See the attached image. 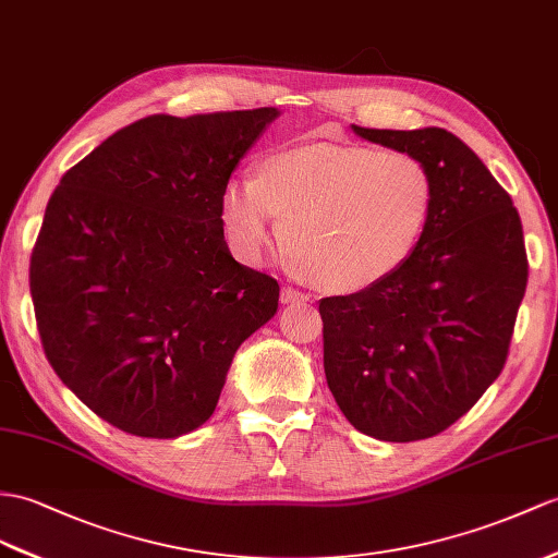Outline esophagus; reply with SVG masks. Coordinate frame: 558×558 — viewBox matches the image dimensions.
Returning a JSON list of instances; mask_svg holds the SVG:
<instances>
[{
    "instance_id": "esophagus-1",
    "label": "esophagus",
    "mask_w": 558,
    "mask_h": 558,
    "mask_svg": "<svg viewBox=\"0 0 558 558\" xmlns=\"http://www.w3.org/2000/svg\"><path fill=\"white\" fill-rule=\"evenodd\" d=\"M301 301H307L305 293H301V291L293 289V287H283V289H281V303H283V305L301 303Z\"/></svg>"
}]
</instances>
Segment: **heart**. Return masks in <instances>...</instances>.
<instances>
[{
	"instance_id": "1",
	"label": "heart",
	"mask_w": 558,
	"mask_h": 558,
	"mask_svg": "<svg viewBox=\"0 0 558 558\" xmlns=\"http://www.w3.org/2000/svg\"><path fill=\"white\" fill-rule=\"evenodd\" d=\"M433 194L428 168L412 154L303 144L263 158L257 180L229 182L222 222L243 260L263 263L283 236L295 269L315 287L357 293L412 255Z\"/></svg>"
}]
</instances>
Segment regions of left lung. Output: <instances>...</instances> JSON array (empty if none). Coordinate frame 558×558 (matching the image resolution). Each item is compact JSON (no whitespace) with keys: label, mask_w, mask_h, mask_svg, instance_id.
<instances>
[{"label":"left lung","mask_w":558,"mask_h":558,"mask_svg":"<svg viewBox=\"0 0 558 558\" xmlns=\"http://www.w3.org/2000/svg\"><path fill=\"white\" fill-rule=\"evenodd\" d=\"M352 132L416 156L436 194L424 236L388 279L319 301L326 384L366 436L424 440L464 416L505 369L527 283L521 217L452 132Z\"/></svg>","instance_id":"8db88e82"}]
</instances>
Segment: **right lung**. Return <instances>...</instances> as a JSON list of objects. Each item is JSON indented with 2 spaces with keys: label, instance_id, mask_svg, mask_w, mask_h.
Returning <instances> with one entry per match:
<instances>
[{
  "label": "right lung",
  "instance_id": "obj_1",
  "mask_svg": "<svg viewBox=\"0 0 558 558\" xmlns=\"http://www.w3.org/2000/svg\"><path fill=\"white\" fill-rule=\"evenodd\" d=\"M277 108L148 116L61 177L31 257L53 372L108 424L180 438L213 416L279 283L227 248L222 194Z\"/></svg>",
  "mask_w": 558,
  "mask_h": 558
}]
</instances>
